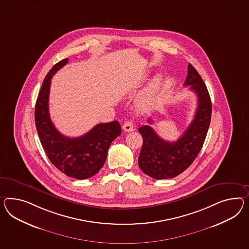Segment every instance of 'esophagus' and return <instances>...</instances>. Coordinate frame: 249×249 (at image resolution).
Wrapping results in <instances>:
<instances>
[{
    "label": "esophagus",
    "mask_w": 249,
    "mask_h": 249,
    "mask_svg": "<svg viewBox=\"0 0 249 249\" xmlns=\"http://www.w3.org/2000/svg\"><path fill=\"white\" fill-rule=\"evenodd\" d=\"M123 129L125 132H132L134 131V124L131 121H126L123 124Z\"/></svg>",
    "instance_id": "34e87169"
}]
</instances>
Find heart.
<instances>
[{
    "mask_svg": "<svg viewBox=\"0 0 249 249\" xmlns=\"http://www.w3.org/2000/svg\"><path fill=\"white\" fill-rule=\"evenodd\" d=\"M160 79L158 77L141 94L137 101V106L139 108L146 110L153 106L160 89Z\"/></svg>",
    "mask_w": 249,
    "mask_h": 249,
    "instance_id": "heart-1",
    "label": "heart"
}]
</instances>
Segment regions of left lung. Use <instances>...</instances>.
I'll list each match as a JSON object with an SVG mask.
<instances>
[{
  "instance_id": "left-lung-1",
  "label": "left lung",
  "mask_w": 249,
  "mask_h": 249,
  "mask_svg": "<svg viewBox=\"0 0 249 249\" xmlns=\"http://www.w3.org/2000/svg\"><path fill=\"white\" fill-rule=\"evenodd\" d=\"M184 86H191L198 97V107L194 119L183 134L175 142L160 137L150 125L141 126L143 143L138 165L148 176L156 179L174 178L189 168L198 156L204 143L211 119V96L198 71L188 66ZM151 118L148 123H152Z\"/></svg>"
}]
</instances>
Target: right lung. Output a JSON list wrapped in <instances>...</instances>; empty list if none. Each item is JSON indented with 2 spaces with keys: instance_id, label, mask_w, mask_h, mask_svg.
I'll return each instance as SVG.
<instances>
[{
  "instance_id": "1",
  "label": "right lung",
  "mask_w": 249,
  "mask_h": 249,
  "mask_svg": "<svg viewBox=\"0 0 249 249\" xmlns=\"http://www.w3.org/2000/svg\"><path fill=\"white\" fill-rule=\"evenodd\" d=\"M68 61L69 58H65L57 62L45 77L35 106V124L51 163L69 177L84 179L100 171L111 142L121 134V125L117 121L98 124L77 138L67 137L57 131L49 112L51 78Z\"/></svg>"
}]
</instances>
